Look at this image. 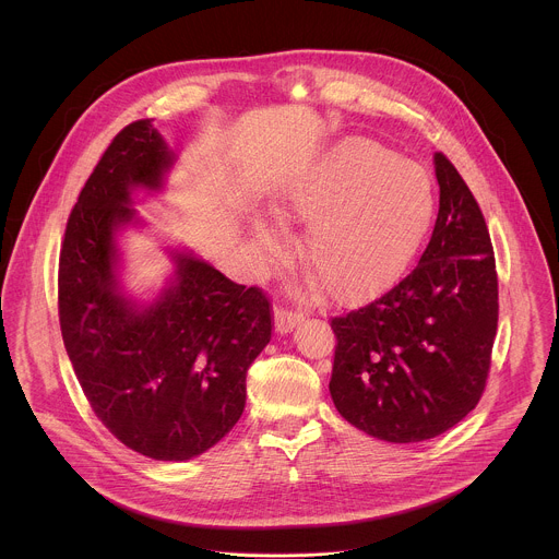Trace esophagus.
<instances>
[{"label": "esophagus", "instance_id": "34e87169", "mask_svg": "<svg viewBox=\"0 0 559 559\" xmlns=\"http://www.w3.org/2000/svg\"><path fill=\"white\" fill-rule=\"evenodd\" d=\"M301 320H304V312H299V310H288L284 306H280L275 310V329H277V333L293 331Z\"/></svg>", "mask_w": 559, "mask_h": 559}]
</instances>
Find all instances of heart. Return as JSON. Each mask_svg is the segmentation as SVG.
Segmentation results:
<instances>
[{
	"label": "heart",
	"instance_id": "obj_1",
	"mask_svg": "<svg viewBox=\"0 0 559 559\" xmlns=\"http://www.w3.org/2000/svg\"><path fill=\"white\" fill-rule=\"evenodd\" d=\"M275 217L306 222L301 258L329 297L359 301L388 288L432 215L426 171L368 140H350L290 180ZM264 247L277 239L258 228Z\"/></svg>",
	"mask_w": 559,
	"mask_h": 559
}]
</instances>
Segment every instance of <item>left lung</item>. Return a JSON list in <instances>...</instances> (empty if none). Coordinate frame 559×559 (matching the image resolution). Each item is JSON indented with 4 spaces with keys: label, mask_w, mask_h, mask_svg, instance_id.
Listing matches in <instances>:
<instances>
[{
    "label": "left lung",
    "mask_w": 559,
    "mask_h": 559,
    "mask_svg": "<svg viewBox=\"0 0 559 559\" xmlns=\"http://www.w3.org/2000/svg\"><path fill=\"white\" fill-rule=\"evenodd\" d=\"M435 174L439 213L419 262L383 297L331 319L333 404L348 424L390 443L432 439L476 408L497 333L484 215L443 153Z\"/></svg>",
    "instance_id": "8db88e82"
}]
</instances>
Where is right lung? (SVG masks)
Returning <instances> with one entry per match:
<instances>
[{
	"instance_id": "1",
	"label": "right lung",
	"mask_w": 559,
	"mask_h": 559,
	"mask_svg": "<svg viewBox=\"0 0 559 559\" xmlns=\"http://www.w3.org/2000/svg\"><path fill=\"white\" fill-rule=\"evenodd\" d=\"M171 153L151 120L107 146L73 206L60 249L62 340L94 415L127 448L187 461L222 441L245 408V379L271 340L262 288L176 253V284L146 310L118 293L116 240L133 187L159 189Z\"/></svg>"
}]
</instances>
